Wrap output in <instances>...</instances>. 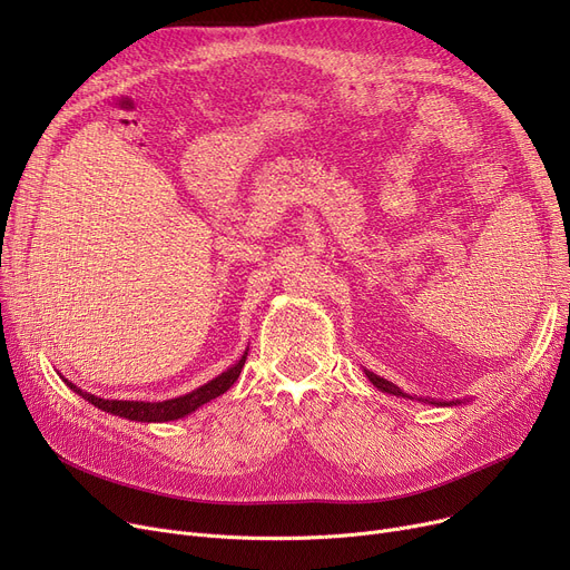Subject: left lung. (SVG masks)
I'll use <instances>...</instances> for the list:
<instances>
[{"instance_id": "left-lung-1", "label": "left lung", "mask_w": 570, "mask_h": 570, "mask_svg": "<svg viewBox=\"0 0 570 570\" xmlns=\"http://www.w3.org/2000/svg\"><path fill=\"white\" fill-rule=\"evenodd\" d=\"M365 376L379 387L381 393H387V395H395V397H406V400H413L411 395H406L400 385H395L393 381H385L383 376H379V374H374V372H370V370H365ZM417 402H428V404H434V406H458V404H464L462 400H453V402H439V400H423V397H415ZM469 402V400H466Z\"/></svg>"}]
</instances>
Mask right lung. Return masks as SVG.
Wrapping results in <instances>:
<instances>
[{"mask_svg": "<svg viewBox=\"0 0 570 570\" xmlns=\"http://www.w3.org/2000/svg\"><path fill=\"white\" fill-rule=\"evenodd\" d=\"M249 351V348H247ZM247 351L243 353V357L235 365H230L226 372H222L219 376H215L213 381H207L205 385L196 387V391L187 393V395H179V397H173V400H164V402H134V400H104V397H97L92 393H85L80 391V387L71 381H67L65 376V383L71 387L73 393H78L85 402L95 404L97 409L106 411V413H112V415H119V417H127V421H136V423H168V421H177V417H185L189 413H194L196 409H200L203 404L213 402L215 397L224 395L228 387L237 381L239 372H243L245 367V361H247Z\"/></svg>", "mask_w": 570, "mask_h": 570, "instance_id": "right-lung-1", "label": "right lung"}]
</instances>
